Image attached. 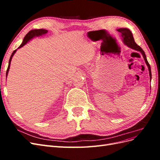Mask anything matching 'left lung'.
Segmentation results:
<instances>
[{
	"instance_id": "1",
	"label": "left lung",
	"mask_w": 160,
	"mask_h": 160,
	"mask_svg": "<svg viewBox=\"0 0 160 160\" xmlns=\"http://www.w3.org/2000/svg\"><path fill=\"white\" fill-rule=\"evenodd\" d=\"M117 31L121 33V36L122 37V39H123V41L125 45H126L128 47L131 48V49H133L135 51H139L142 53V55L145 60V62H146V63L148 67L149 73V77H150V81H151V80H152L151 67H150V65L147 60L146 55V54H145V52L143 51V49L141 47H140L139 45H138L136 44V43H135L132 32L130 31L129 29H128V28H120L117 29Z\"/></svg>"
}]
</instances>
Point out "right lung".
<instances>
[{
	"label": "right lung",
	"mask_w": 160,
	"mask_h": 160,
	"mask_svg": "<svg viewBox=\"0 0 160 160\" xmlns=\"http://www.w3.org/2000/svg\"><path fill=\"white\" fill-rule=\"evenodd\" d=\"M47 32H48L47 30L42 29V28H41V29H34V30L30 31L29 32H28L26 36L25 37V38H24V39H23V41H22V42L21 43V45L18 47V49H19V48L22 47L24 45H25L28 41H29L31 39H32V38L35 37H39V36H41V35H45V34L47 33ZM17 50V49L14 50V51L12 52V55H11V57H10V59H9L8 66V68H7V73H6V76H7V75H8V72L9 69H10L11 61V60H12V57H13L14 53L16 52Z\"/></svg>",
	"instance_id": "right-lung-1"
}]
</instances>
